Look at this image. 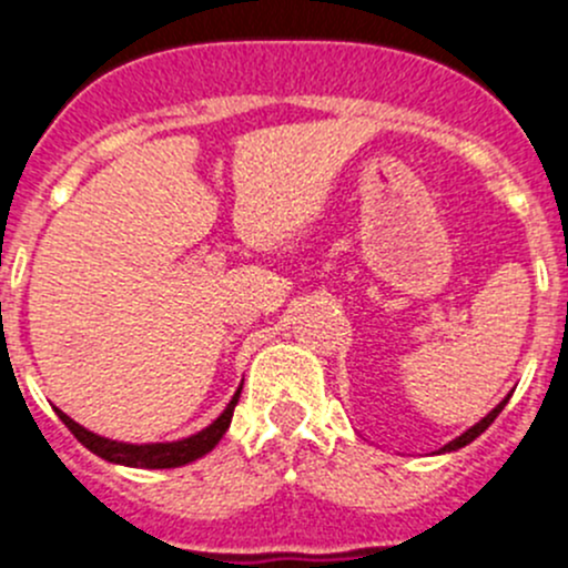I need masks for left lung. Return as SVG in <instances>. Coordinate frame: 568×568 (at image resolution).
<instances>
[{"mask_svg": "<svg viewBox=\"0 0 568 568\" xmlns=\"http://www.w3.org/2000/svg\"><path fill=\"white\" fill-rule=\"evenodd\" d=\"M508 398H511V393H508V395H506V398H503V400H500V404H497V406H495V409H491V412H489V415H486V417H480V420H478V423H475V426H469V428H467V432H464V434H459V437H456V439H450V443H448V445H443V448H439V450H437V454H454V450H459V448H464V445H469V443H473V439H475V437H480V434H484V432H486V428H489V426H491V423H495V417H497V415H500V412H503V406H506V404H508Z\"/></svg>", "mask_w": 568, "mask_h": 568, "instance_id": "1", "label": "left lung"}]
</instances>
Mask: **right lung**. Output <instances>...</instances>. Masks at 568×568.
<instances>
[{"label":"right lung","mask_w":568,"mask_h":568,"mask_svg":"<svg viewBox=\"0 0 568 568\" xmlns=\"http://www.w3.org/2000/svg\"><path fill=\"white\" fill-rule=\"evenodd\" d=\"M244 385V382H242ZM242 385L233 393V398L227 400V406L222 409V415L214 423L203 428V432L192 434V437L173 439V443H120V439L101 437V434L90 432V428L79 426L77 420L65 415V412L57 409L60 420L65 423L68 432L90 450V454L101 456L104 462L120 464V467H136V469H170V467H183V464H192L203 459L205 454L220 445V439L225 437V432L231 428L233 409L239 404V395H242Z\"/></svg>","instance_id":"add662e5"}]
</instances>
